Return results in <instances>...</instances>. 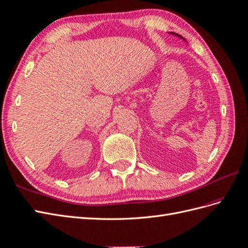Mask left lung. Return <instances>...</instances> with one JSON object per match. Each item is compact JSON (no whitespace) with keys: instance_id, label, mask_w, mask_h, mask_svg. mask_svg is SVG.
Here are the masks:
<instances>
[{"instance_id":"obj_1","label":"left lung","mask_w":248,"mask_h":248,"mask_svg":"<svg viewBox=\"0 0 248 248\" xmlns=\"http://www.w3.org/2000/svg\"><path fill=\"white\" fill-rule=\"evenodd\" d=\"M170 33H172V34H174V35H177V36H179L180 37V39H182V40H185V37H182L181 35H179V34H177V33H175V32H170Z\"/></svg>"}]
</instances>
